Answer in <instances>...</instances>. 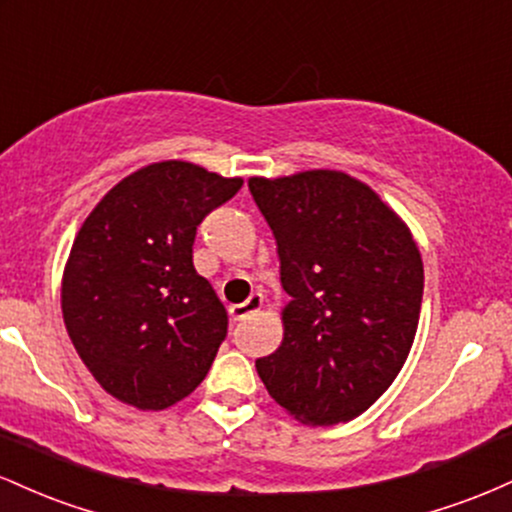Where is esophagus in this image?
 <instances>
[{
	"label": "esophagus",
	"instance_id": "obj_1",
	"mask_svg": "<svg viewBox=\"0 0 512 512\" xmlns=\"http://www.w3.org/2000/svg\"><path fill=\"white\" fill-rule=\"evenodd\" d=\"M262 303H264V296H262L260 291H255V293H250V298L245 303L231 305V308H228V315H231L233 322L245 320V317H248V315L257 313V310L262 308Z\"/></svg>",
	"mask_w": 512,
	"mask_h": 512
}]
</instances>
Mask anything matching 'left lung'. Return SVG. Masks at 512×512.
I'll list each match as a JSON object with an SVG mask.
<instances>
[{"mask_svg":"<svg viewBox=\"0 0 512 512\" xmlns=\"http://www.w3.org/2000/svg\"><path fill=\"white\" fill-rule=\"evenodd\" d=\"M276 238L284 339L257 358L279 407L310 426L356 419L395 383L414 344L424 262L409 226L342 170L250 178Z\"/></svg>","mask_w":512,"mask_h":512,"instance_id":"8db88e82","label":"left lung"}]
</instances>
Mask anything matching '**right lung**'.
<instances>
[{"label": "right lung", "mask_w": 512, "mask_h": 512, "mask_svg": "<svg viewBox=\"0 0 512 512\" xmlns=\"http://www.w3.org/2000/svg\"><path fill=\"white\" fill-rule=\"evenodd\" d=\"M240 187L195 163H149L81 223L62 274L64 325L96 383L129 407H173L209 373L228 315L192 243Z\"/></svg>", "instance_id": "right-lung-1"}]
</instances>
